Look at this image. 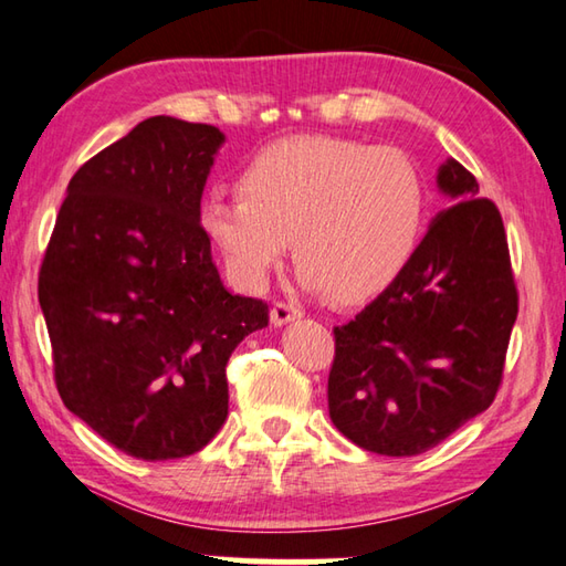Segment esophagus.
Returning <instances> with one entry per match:
<instances>
[{
    "label": "esophagus",
    "mask_w": 566,
    "mask_h": 566,
    "mask_svg": "<svg viewBox=\"0 0 566 566\" xmlns=\"http://www.w3.org/2000/svg\"><path fill=\"white\" fill-rule=\"evenodd\" d=\"M303 317V311L301 307H295L291 303H275L271 307V323L275 327H283L287 323H293V319H301Z\"/></svg>",
    "instance_id": "1"
}]
</instances>
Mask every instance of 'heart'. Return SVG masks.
Returning a JSON list of instances; mask_svg holds the SVG:
<instances>
[{"instance_id":"1","label":"heart","mask_w":566,"mask_h":566,"mask_svg":"<svg viewBox=\"0 0 566 566\" xmlns=\"http://www.w3.org/2000/svg\"><path fill=\"white\" fill-rule=\"evenodd\" d=\"M239 197L211 195L199 227L233 283L259 291L287 239L301 281L335 303L384 291L416 251L426 191L411 159L359 140L295 135L255 153Z\"/></svg>"}]
</instances>
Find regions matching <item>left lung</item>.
I'll return each mask as SVG.
<instances>
[{
	"instance_id": "obj_1",
	"label": "left lung",
	"mask_w": 566,
	"mask_h": 566,
	"mask_svg": "<svg viewBox=\"0 0 566 566\" xmlns=\"http://www.w3.org/2000/svg\"><path fill=\"white\" fill-rule=\"evenodd\" d=\"M451 207L377 301L335 327L329 419L359 449L419 455L483 413L503 377L517 287L505 227L455 159L436 175Z\"/></svg>"
}]
</instances>
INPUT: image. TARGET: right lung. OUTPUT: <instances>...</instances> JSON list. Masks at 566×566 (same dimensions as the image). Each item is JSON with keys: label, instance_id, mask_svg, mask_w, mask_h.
I'll return each mask as SVG.
<instances>
[{"label": "right lung", "instance_id": "1", "mask_svg": "<svg viewBox=\"0 0 566 566\" xmlns=\"http://www.w3.org/2000/svg\"><path fill=\"white\" fill-rule=\"evenodd\" d=\"M227 137L155 115L85 163L39 273L63 403L123 453L175 461L227 421V361L269 305L221 283L199 227Z\"/></svg>", "mask_w": 566, "mask_h": 566}]
</instances>
